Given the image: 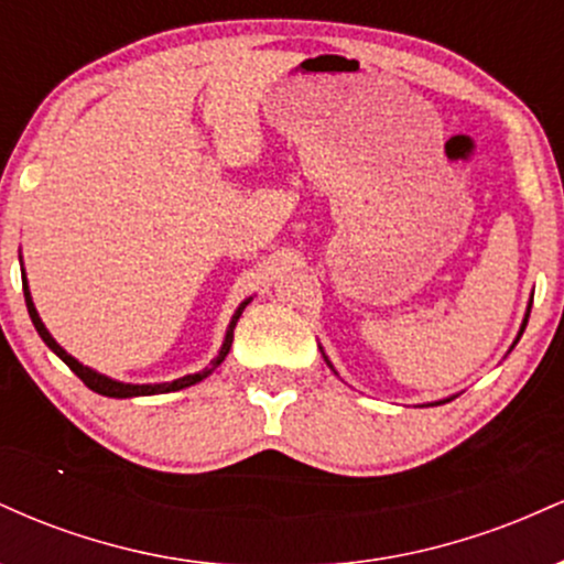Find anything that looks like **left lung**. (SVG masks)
Instances as JSON below:
<instances>
[{
	"label": "left lung",
	"mask_w": 564,
	"mask_h": 564,
	"mask_svg": "<svg viewBox=\"0 0 564 564\" xmlns=\"http://www.w3.org/2000/svg\"><path fill=\"white\" fill-rule=\"evenodd\" d=\"M530 307H533V300H530V302H528V310H525V318H522L520 334H517V339H514V341H511L509 352H511V349H514V345H517V341H520V336H522V332H525V326H528V318H530ZM321 355H323V360H326V364H328V368H332V371L336 373V368L332 366V360H328V355H326V352H323V347H321ZM336 377H339V373H336ZM453 398H456V394H451V398H443V400H432V403H424L422 408H426V405H443V403H451V400H453Z\"/></svg>",
	"instance_id": "8db88e82"
}]
</instances>
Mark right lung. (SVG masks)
<instances>
[{
    "label": "right lung",
    "instance_id": "1",
    "mask_svg": "<svg viewBox=\"0 0 564 564\" xmlns=\"http://www.w3.org/2000/svg\"><path fill=\"white\" fill-rule=\"evenodd\" d=\"M23 262V260H21ZM23 273V296H25V307H29V315H31V323H34V328H36V334L42 336V341L44 345H47L50 349H53V352L57 355V358L63 360V364H66L70 371L76 373V377H79L84 384L89 387V390L93 392H97V394H106V398H142V394H161V392H177V390H185V387H193V384H198L200 379H206L209 377L212 371H215V368L223 364L225 358H228V352H230V345H232V328H236V323H238V318H241V313L246 310V304L251 302V296H246V300L238 304L236 307V313H232V318H230V323H228V332H225V339H223V347H219V352L215 355V358L209 360V366H204L200 368V371H196V373H185V377H180V379H172V381H156V384H132V381H119V379H111V377H106V373H100V371H95V368H89V366H84V364H79V360L74 358V355H68L66 349H63L61 345H57L55 341V336L47 332V326H44L42 323V318H39V313H36V307H34V300H31V289H29V281H25V270H21Z\"/></svg>",
    "mask_w": 564,
    "mask_h": 564
}]
</instances>
